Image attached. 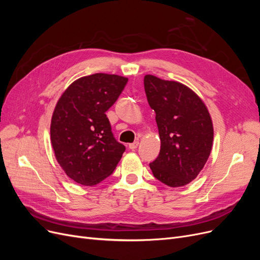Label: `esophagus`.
<instances>
[{"label":"esophagus","instance_id":"34e87169","mask_svg":"<svg viewBox=\"0 0 260 260\" xmlns=\"http://www.w3.org/2000/svg\"><path fill=\"white\" fill-rule=\"evenodd\" d=\"M138 145H139V141L137 140V141H135V142H133V143H130V144H129V148L132 149V151H133V149H136V148L138 147Z\"/></svg>","mask_w":260,"mask_h":260}]
</instances>
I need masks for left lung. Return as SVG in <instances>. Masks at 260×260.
Returning <instances> with one entry per match:
<instances>
[{
	"label": "left lung",
	"mask_w": 260,
	"mask_h": 260,
	"mask_svg": "<svg viewBox=\"0 0 260 260\" xmlns=\"http://www.w3.org/2000/svg\"><path fill=\"white\" fill-rule=\"evenodd\" d=\"M144 89L160 138L159 155L149 167L160 182L183 186L198 177L210 155L214 128L207 107L177 81L146 75Z\"/></svg>",
	"instance_id": "1"
}]
</instances>
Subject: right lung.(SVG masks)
Segmentation results:
<instances>
[{
	"mask_svg": "<svg viewBox=\"0 0 260 260\" xmlns=\"http://www.w3.org/2000/svg\"><path fill=\"white\" fill-rule=\"evenodd\" d=\"M128 78L94 74L79 78L61 94L51 121V142L65 174L95 185L113 174L125 147L115 139L106 112Z\"/></svg>",
	"mask_w": 260,
	"mask_h": 260,
	"instance_id": "right-lung-1",
	"label": "right lung"
}]
</instances>
